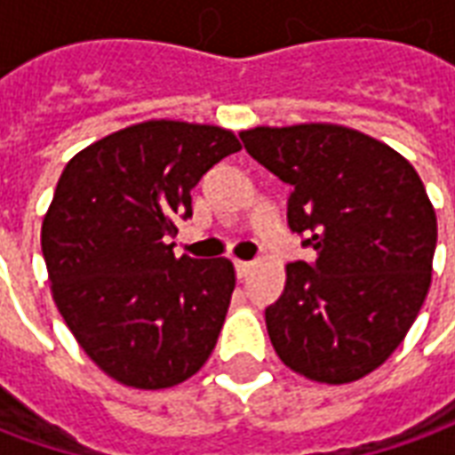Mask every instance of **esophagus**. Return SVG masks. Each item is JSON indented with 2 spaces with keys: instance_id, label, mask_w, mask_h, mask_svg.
<instances>
[{
  "instance_id": "esophagus-1",
  "label": "esophagus",
  "mask_w": 455,
  "mask_h": 455,
  "mask_svg": "<svg viewBox=\"0 0 455 455\" xmlns=\"http://www.w3.org/2000/svg\"><path fill=\"white\" fill-rule=\"evenodd\" d=\"M234 266H236V275L241 277V280L251 275V270H253V263H248V260H236Z\"/></svg>"
}]
</instances>
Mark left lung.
<instances>
[{
  "mask_svg": "<svg viewBox=\"0 0 455 455\" xmlns=\"http://www.w3.org/2000/svg\"><path fill=\"white\" fill-rule=\"evenodd\" d=\"M253 158L292 185L287 224L316 251L287 263L266 309L280 361L309 380H361L387 361L431 285L436 214L424 182L380 140L336 124L241 131Z\"/></svg>",
  "mask_w": 455,
  "mask_h": 455,
  "instance_id": "obj_1",
  "label": "left lung"
}]
</instances>
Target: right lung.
I'll use <instances>...</instances> for the list:
<instances>
[{
  "instance_id": "obj_1",
  "label": "right lung",
  "mask_w": 455,
  "mask_h": 455,
  "mask_svg": "<svg viewBox=\"0 0 455 455\" xmlns=\"http://www.w3.org/2000/svg\"><path fill=\"white\" fill-rule=\"evenodd\" d=\"M241 150L231 131L153 119L80 150L41 227L51 292L83 351L109 378L163 390L207 363L236 273L227 258H175L192 188Z\"/></svg>"
}]
</instances>
